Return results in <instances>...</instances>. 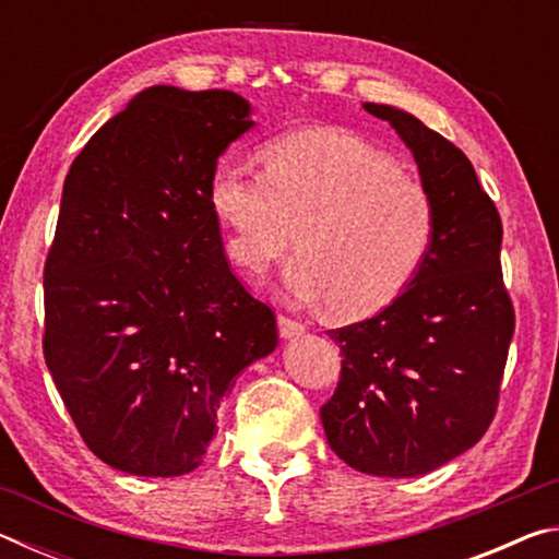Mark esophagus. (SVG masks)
Segmentation results:
<instances>
[{"mask_svg":"<svg viewBox=\"0 0 559 559\" xmlns=\"http://www.w3.org/2000/svg\"><path fill=\"white\" fill-rule=\"evenodd\" d=\"M278 333L283 340H293V337H300L302 333H306V325L288 316H278Z\"/></svg>","mask_w":559,"mask_h":559,"instance_id":"34e87169","label":"esophagus"}]
</instances>
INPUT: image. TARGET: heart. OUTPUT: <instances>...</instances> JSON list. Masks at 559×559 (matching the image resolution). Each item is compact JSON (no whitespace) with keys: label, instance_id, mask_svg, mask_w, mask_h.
Returning <instances> with one entry per match:
<instances>
[{"label":"heart","instance_id":"heart-1","mask_svg":"<svg viewBox=\"0 0 559 559\" xmlns=\"http://www.w3.org/2000/svg\"><path fill=\"white\" fill-rule=\"evenodd\" d=\"M261 175L216 165L212 214L226 251L259 278L290 249V296L328 300L337 318H367L409 288L437 239L429 189L400 173L392 155L343 128L288 132L261 150Z\"/></svg>","mask_w":559,"mask_h":559}]
</instances>
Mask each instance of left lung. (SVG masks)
Segmentation results:
<instances>
[{
	"instance_id": "8db88e82",
	"label": "left lung",
	"mask_w": 559,
	"mask_h": 559,
	"mask_svg": "<svg viewBox=\"0 0 559 559\" xmlns=\"http://www.w3.org/2000/svg\"><path fill=\"white\" fill-rule=\"evenodd\" d=\"M365 110L412 150L437 206V239L392 306L328 330L343 370L320 419L347 466L412 478L461 456L490 427L515 310L500 271L503 224L471 159L412 112Z\"/></svg>"
}]
</instances>
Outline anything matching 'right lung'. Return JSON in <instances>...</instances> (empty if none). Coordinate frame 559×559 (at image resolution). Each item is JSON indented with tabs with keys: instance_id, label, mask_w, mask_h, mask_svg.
I'll use <instances>...</instances> for the list:
<instances>
[{
	"instance_id": "right-lung-1",
	"label": "right lung",
	"mask_w": 559,
	"mask_h": 559,
	"mask_svg": "<svg viewBox=\"0 0 559 559\" xmlns=\"http://www.w3.org/2000/svg\"><path fill=\"white\" fill-rule=\"evenodd\" d=\"M249 116L231 91L153 86L66 175L44 357L86 447L122 473L200 466L236 377L278 345L276 316L231 273L210 206L216 159Z\"/></svg>"
}]
</instances>
